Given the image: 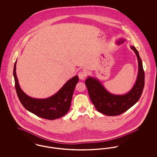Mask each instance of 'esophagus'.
I'll return each instance as SVG.
<instances>
[{
    "mask_svg": "<svg viewBox=\"0 0 157 157\" xmlns=\"http://www.w3.org/2000/svg\"><path fill=\"white\" fill-rule=\"evenodd\" d=\"M86 72L85 71H81L78 73V76H79V78L81 79V80H83L85 79V77H86Z\"/></svg>",
    "mask_w": 157,
    "mask_h": 157,
    "instance_id": "1",
    "label": "esophagus"
}]
</instances>
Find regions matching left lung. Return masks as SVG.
<instances>
[{
	"label": "left lung",
	"mask_w": 157,
	"mask_h": 157,
	"mask_svg": "<svg viewBox=\"0 0 157 157\" xmlns=\"http://www.w3.org/2000/svg\"><path fill=\"white\" fill-rule=\"evenodd\" d=\"M125 39H120L117 44L126 42ZM136 54L138 63V75L133 87L125 94H113L108 92L97 78L88 76L85 85L88 90L90 99L98 112L108 116L118 115L134 105L142 95L145 83V74L139 53L134 46H130Z\"/></svg>",
	"instance_id": "8db88e82"
}]
</instances>
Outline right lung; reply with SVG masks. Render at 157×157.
Masks as SVG:
<instances>
[{
    "instance_id": "right-lung-1",
    "label": "right lung",
    "mask_w": 157,
    "mask_h": 157,
    "mask_svg": "<svg viewBox=\"0 0 157 157\" xmlns=\"http://www.w3.org/2000/svg\"><path fill=\"white\" fill-rule=\"evenodd\" d=\"M17 60L13 69L15 89L17 97L24 108L40 118L53 120L64 116L71 106V101L76 85L79 78L77 75L66 82L52 96L45 99L30 97L21 89L16 73Z\"/></svg>"
}]
</instances>
